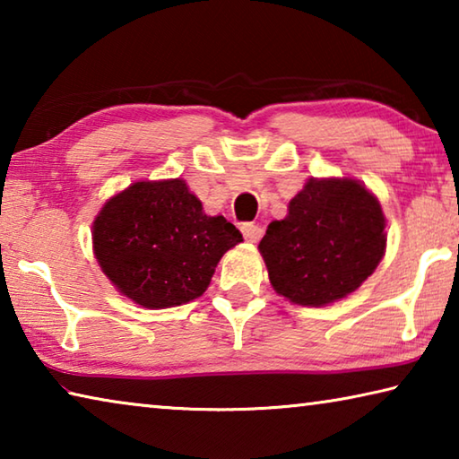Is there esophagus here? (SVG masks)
I'll return each instance as SVG.
<instances>
[{
	"label": "esophagus",
	"mask_w": 459,
	"mask_h": 459,
	"mask_svg": "<svg viewBox=\"0 0 459 459\" xmlns=\"http://www.w3.org/2000/svg\"><path fill=\"white\" fill-rule=\"evenodd\" d=\"M240 230H243V235L248 243H257V240L263 237V229L259 224H253V222H245L243 227H240Z\"/></svg>",
	"instance_id": "34e87169"
}]
</instances>
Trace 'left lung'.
Wrapping results in <instances>:
<instances>
[{
	"label": "left lung",
	"mask_w": 459,
	"mask_h": 459,
	"mask_svg": "<svg viewBox=\"0 0 459 459\" xmlns=\"http://www.w3.org/2000/svg\"><path fill=\"white\" fill-rule=\"evenodd\" d=\"M385 248L380 202L354 178H309L259 243L273 290L306 307L354 293L375 273Z\"/></svg>",
	"instance_id": "8db88e82"
}]
</instances>
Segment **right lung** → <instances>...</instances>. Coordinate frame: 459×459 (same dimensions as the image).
Segmentation results:
<instances>
[{
  "mask_svg": "<svg viewBox=\"0 0 459 459\" xmlns=\"http://www.w3.org/2000/svg\"><path fill=\"white\" fill-rule=\"evenodd\" d=\"M243 240L208 216L182 178L142 180L108 198L92 222V253L115 290L147 309L200 298L222 255Z\"/></svg>",
  "mask_w": 459,
  "mask_h": 459,
  "instance_id": "right-lung-1",
  "label": "right lung"
}]
</instances>
